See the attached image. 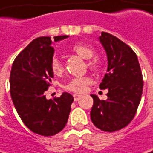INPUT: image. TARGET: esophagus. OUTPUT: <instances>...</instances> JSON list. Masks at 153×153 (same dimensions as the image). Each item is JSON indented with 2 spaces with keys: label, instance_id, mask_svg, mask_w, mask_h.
<instances>
[{
  "label": "esophagus",
  "instance_id": "1",
  "mask_svg": "<svg viewBox=\"0 0 153 153\" xmlns=\"http://www.w3.org/2000/svg\"><path fill=\"white\" fill-rule=\"evenodd\" d=\"M73 98H74V102H77L79 101L81 98H82V95H78V94H74L73 95Z\"/></svg>",
  "mask_w": 153,
  "mask_h": 153
}]
</instances>
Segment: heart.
Masks as SVG:
<instances>
[{"instance_id":"obj_1","label":"heart","mask_w":153,"mask_h":153,"mask_svg":"<svg viewBox=\"0 0 153 153\" xmlns=\"http://www.w3.org/2000/svg\"><path fill=\"white\" fill-rule=\"evenodd\" d=\"M71 50L74 53L78 54V55L81 56L82 58L89 60L88 66L91 70H97L99 68L100 64H99L98 59L94 58V57L92 58L95 55V51L91 46H90L86 43L78 42V43H75L74 45H72ZM51 71H53V73H55V74H60L63 71V65L58 57L52 58V60L51 62ZM91 79L90 77H77V78H74V79L71 80L65 85V89L70 91L75 92V93H82V92L85 91L87 86L89 84H91Z\"/></svg>"}]
</instances>
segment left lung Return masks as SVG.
I'll return each mask as SVG.
<instances>
[{"label": "left lung", "instance_id": "obj_1", "mask_svg": "<svg viewBox=\"0 0 153 153\" xmlns=\"http://www.w3.org/2000/svg\"><path fill=\"white\" fill-rule=\"evenodd\" d=\"M99 40L108 59L107 73L100 89L108 90V99L91 95V119L98 129L112 132L127 126L134 118L143 93V73L137 55L129 45L104 31Z\"/></svg>", "mask_w": 153, "mask_h": 153}]
</instances>
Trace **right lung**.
Wrapping results in <instances>:
<instances>
[{
  "mask_svg": "<svg viewBox=\"0 0 153 153\" xmlns=\"http://www.w3.org/2000/svg\"><path fill=\"white\" fill-rule=\"evenodd\" d=\"M68 37L56 36L54 42ZM51 43V37L32 41L14 60L10 75V92L20 118L31 131L46 137L57 134L65 127L73 102L68 92L52 100L46 99L45 91L53 78Z\"/></svg>",
  "mask_w": 153,
  "mask_h": 153,
  "instance_id": "obj_1",
  "label": "right lung"
}]
</instances>
